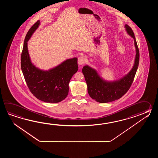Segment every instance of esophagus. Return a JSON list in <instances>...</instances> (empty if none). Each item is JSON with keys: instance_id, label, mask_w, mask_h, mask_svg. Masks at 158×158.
Returning <instances> with one entry per match:
<instances>
[{"instance_id": "obj_1", "label": "esophagus", "mask_w": 158, "mask_h": 158, "mask_svg": "<svg viewBox=\"0 0 158 158\" xmlns=\"http://www.w3.org/2000/svg\"><path fill=\"white\" fill-rule=\"evenodd\" d=\"M85 61H86V57L84 56H81L78 58V64L80 65H82L85 63Z\"/></svg>"}]
</instances>
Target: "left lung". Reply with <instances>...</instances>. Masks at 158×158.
<instances>
[{
  "instance_id": "obj_1",
  "label": "left lung",
  "mask_w": 158,
  "mask_h": 158,
  "mask_svg": "<svg viewBox=\"0 0 158 158\" xmlns=\"http://www.w3.org/2000/svg\"><path fill=\"white\" fill-rule=\"evenodd\" d=\"M127 33L134 39L135 57L133 67L128 74L114 81L105 80L98 74L97 71L86 65L82 68V73L86 82L88 93L90 97L97 102L105 103L118 100L124 95L131 87L137 70L139 52L134 34L131 27L125 25Z\"/></svg>"
}]
</instances>
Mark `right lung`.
Masks as SVG:
<instances>
[{
    "mask_svg": "<svg viewBox=\"0 0 158 158\" xmlns=\"http://www.w3.org/2000/svg\"><path fill=\"white\" fill-rule=\"evenodd\" d=\"M40 25V21H37L27 33L21 56V70L29 90L37 99L58 103L67 97L69 81L78 71L77 58L67 59L46 71L36 67L30 60L27 42Z\"/></svg>",
    "mask_w": 158,
    "mask_h": 158,
    "instance_id": "obj_1",
    "label": "right lung"
}]
</instances>
